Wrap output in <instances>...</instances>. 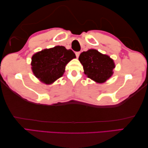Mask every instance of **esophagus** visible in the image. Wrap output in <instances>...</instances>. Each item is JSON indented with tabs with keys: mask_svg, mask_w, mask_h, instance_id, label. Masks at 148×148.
Wrapping results in <instances>:
<instances>
[{
	"mask_svg": "<svg viewBox=\"0 0 148 148\" xmlns=\"http://www.w3.org/2000/svg\"><path fill=\"white\" fill-rule=\"evenodd\" d=\"M79 55H80V52H76V56L77 58L79 57Z\"/></svg>",
	"mask_w": 148,
	"mask_h": 148,
	"instance_id": "34e87169",
	"label": "esophagus"
}]
</instances>
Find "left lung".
<instances>
[{
	"label": "left lung",
	"mask_w": 148,
	"mask_h": 148,
	"mask_svg": "<svg viewBox=\"0 0 148 148\" xmlns=\"http://www.w3.org/2000/svg\"><path fill=\"white\" fill-rule=\"evenodd\" d=\"M79 60L83 66L84 73L99 83H104L111 77L115 68L112 59L93 49L81 53Z\"/></svg>",
	"instance_id": "1"
}]
</instances>
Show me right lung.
<instances>
[{
  "mask_svg": "<svg viewBox=\"0 0 148 148\" xmlns=\"http://www.w3.org/2000/svg\"><path fill=\"white\" fill-rule=\"evenodd\" d=\"M76 55L71 49L56 46L36 53L32 57V70L35 76L46 84H50L64 74L65 66Z\"/></svg>",
  "mask_w": 148,
  "mask_h": 148,
  "instance_id": "1",
  "label": "right lung"
}]
</instances>
